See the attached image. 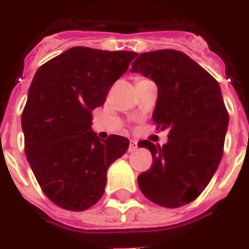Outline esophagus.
I'll use <instances>...</instances> for the list:
<instances>
[{
	"instance_id": "34e87169",
	"label": "esophagus",
	"mask_w": 249,
	"mask_h": 249,
	"mask_svg": "<svg viewBox=\"0 0 249 249\" xmlns=\"http://www.w3.org/2000/svg\"><path fill=\"white\" fill-rule=\"evenodd\" d=\"M138 148V143L135 142V141H130V143H129V152H133V151H135V149Z\"/></svg>"
}]
</instances>
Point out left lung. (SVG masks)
Returning <instances> with one entry per match:
<instances>
[{"label":"left lung","mask_w":249,"mask_h":249,"mask_svg":"<svg viewBox=\"0 0 249 249\" xmlns=\"http://www.w3.org/2000/svg\"><path fill=\"white\" fill-rule=\"evenodd\" d=\"M130 71L156 83L152 119L161 129H170L162 147L149 141L138 143L151 151L153 161L138 177L139 189L162 207L187 205L207 187L223 157L229 114L219 83L175 50L141 53Z\"/></svg>","instance_id":"1"}]
</instances>
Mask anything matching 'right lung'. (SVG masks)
<instances>
[{"label":"right lung","mask_w":249,"mask_h":249,"mask_svg":"<svg viewBox=\"0 0 249 249\" xmlns=\"http://www.w3.org/2000/svg\"><path fill=\"white\" fill-rule=\"evenodd\" d=\"M138 53L72 47L40 66L21 115L25 155L42 191L54 205L84 211L106 187L110 165L129 141L93 133L92 111Z\"/></svg>","instance_id":"1"}]
</instances>
